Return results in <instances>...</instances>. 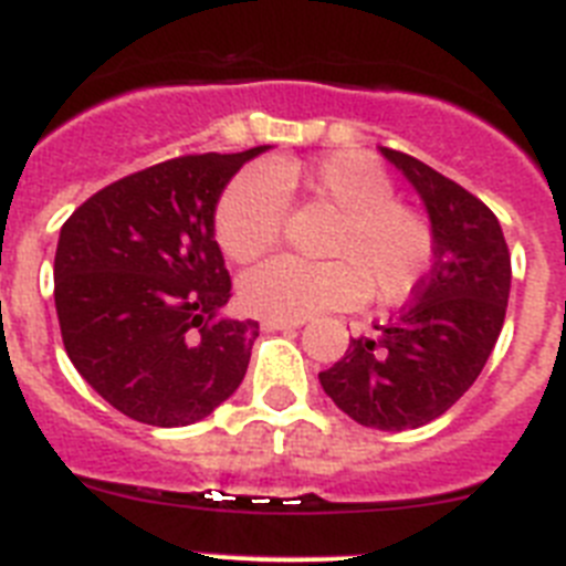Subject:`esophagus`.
Listing matches in <instances>:
<instances>
[{
	"instance_id": "obj_1",
	"label": "esophagus",
	"mask_w": 566,
	"mask_h": 566,
	"mask_svg": "<svg viewBox=\"0 0 566 566\" xmlns=\"http://www.w3.org/2000/svg\"><path fill=\"white\" fill-rule=\"evenodd\" d=\"M262 327H264V331H296V327H302V322H284V318H264Z\"/></svg>"
}]
</instances>
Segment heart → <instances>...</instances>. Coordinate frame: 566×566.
<instances>
[{
  "mask_svg": "<svg viewBox=\"0 0 566 566\" xmlns=\"http://www.w3.org/2000/svg\"><path fill=\"white\" fill-rule=\"evenodd\" d=\"M290 193L316 196L342 213L327 244L333 259L279 255L244 273L239 296L250 313L304 322L358 304L367 290L396 302L424 279L432 262L430 222L392 199L390 176L365 154L276 161L235 176L216 208V239L233 262H253L279 242Z\"/></svg>",
  "mask_w": 566,
  "mask_h": 566,
  "instance_id": "obj_1",
  "label": "heart"
}]
</instances>
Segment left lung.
Returning <instances> with one entry per match:
<instances>
[{"instance_id": "obj_1", "label": "left lung", "mask_w": 566, "mask_h": 566, "mask_svg": "<svg viewBox=\"0 0 566 566\" xmlns=\"http://www.w3.org/2000/svg\"><path fill=\"white\" fill-rule=\"evenodd\" d=\"M424 201L432 268L399 316L350 338L324 392L358 424L412 430L464 396L499 342L510 298V250L493 210L424 161L381 147Z\"/></svg>"}]
</instances>
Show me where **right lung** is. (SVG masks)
Masks as SVG:
<instances>
[{
  "label": "right lung",
  "mask_w": 566,
  "mask_h": 566,
  "mask_svg": "<svg viewBox=\"0 0 566 566\" xmlns=\"http://www.w3.org/2000/svg\"><path fill=\"white\" fill-rule=\"evenodd\" d=\"M264 150L159 161L62 224L53 298L67 358L127 419L193 424L242 385L259 322L222 316L230 273L213 213L224 185Z\"/></svg>",
  "instance_id": "add662e5"
}]
</instances>
